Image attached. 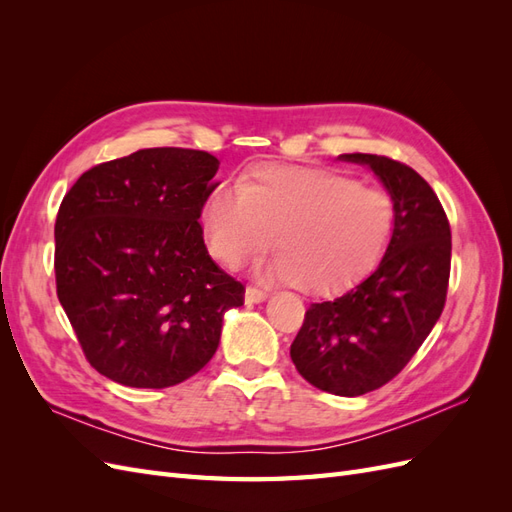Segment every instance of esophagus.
I'll return each mask as SVG.
<instances>
[{
	"label": "esophagus",
	"instance_id": "esophagus-1",
	"mask_svg": "<svg viewBox=\"0 0 512 512\" xmlns=\"http://www.w3.org/2000/svg\"><path fill=\"white\" fill-rule=\"evenodd\" d=\"M267 299H269V292L267 290H260V288H254V286H247L245 288V303L254 305V303H262V301H267Z\"/></svg>",
	"mask_w": 512,
	"mask_h": 512
}]
</instances>
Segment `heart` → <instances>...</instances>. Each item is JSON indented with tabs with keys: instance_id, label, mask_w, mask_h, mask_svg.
<instances>
[{
	"instance_id": "obj_1",
	"label": "heart",
	"mask_w": 512,
	"mask_h": 512,
	"mask_svg": "<svg viewBox=\"0 0 512 512\" xmlns=\"http://www.w3.org/2000/svg\"><path fill=\"white\" fill-rule=\"evenodd\" d=\"M209 254L237 269L275 237L265 280L339 292L374 269L395 230L389 194L329 168L258 166L235 185H215L200 209Z\"/></svg>"
}]
</instances>
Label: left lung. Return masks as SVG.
I'll return each instance as SVG.
<instances>
[{"instance_id":"8db88e82","label":"left lung","mask_w":512,"mask_h":512,"mask_svg":"<svg viewBox=\"0 0 512 512\" xmlns=\"http://www.w3.org/2000/svg\"><path fill=\"white\" fill-rule=\"evenodd\" d=\"M339 160L374 170L395 205L393 239L365 280L309 305L290 359L316 389L359 397L393 380L436 327L451 275V226L410 166L371 153Z\"/></svg>"}]
</instances>
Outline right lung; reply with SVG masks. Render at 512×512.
I'll use <instances>...</instances> for the list:
<instances>
[{
  "mask_svg": "<svg viewBox=\"0 0 512 512\" xmlns=\"http://www.w3.org/2000/svg\"><path fill=\"white\" fill-rule=\"evenodd\" d=\"M207 151L156 147L98 164L61 200L57 297L91 367L134 389L192 378L220 346L245 288L207 252Z\"/></svg>",
  "mask_w": 512,
  "mask_h": 512,
  "instance_id": "right-lung-1",
  "label": "right lung"
}]
</instances>
